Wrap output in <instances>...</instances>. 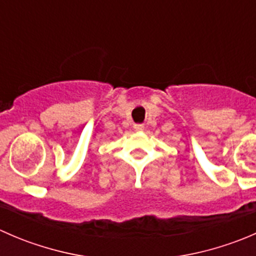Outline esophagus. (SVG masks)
<instances>
[{"instance_id": "obj_1", "label": "esophagus", "mask_w": 256, "mask_h": 256, "mask_svg": "<svg viewBox=\"0 0 256 256\" xmlns=\"http://www.w3.org/2000/svg\"><path fill=\"white\" fill-rule=\"evenodd\" d=\"M134 128H135L136 131H142L144 130V125H135V126H134Z\"/></svg>"}]
</instances>
